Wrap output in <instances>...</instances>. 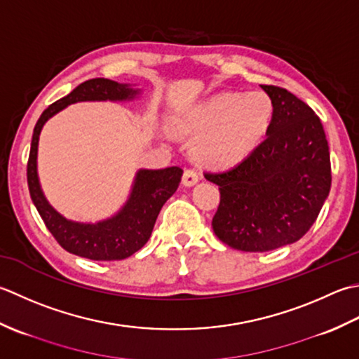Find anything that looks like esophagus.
<instances>
[{
	"instance_id": "obj_1",
	"label": "esophagus",
	"mask_w": 359,
	"mask_h": 359,
	"mask_svg": "<svg viewBox=\"0 0 359 359\" xmlns=\"http://www.w3.org/2000/svg\"><path fill=\"white\" fill-rule=\"evenodd\" d=\"M198 180H200V175L195 169H186L184 175H182V184L187 186V187L196 184Z\"/></svg>"
}]
</instances>
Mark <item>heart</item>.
<instances>
[{"mask_svg":"<svg viewBox=\"0 0 359 359\" xmlns=\"http://www.w3.org/2000/svg\"><path fill=\"white\" fill-rule=\"evenodd\" d=\"M273 104L263 93H223L182 114L180 133L195 136L192 155L200 164L224 169L240 163L268 131Z\"/></svg>","mask_w":359,"mask_h":359,"instance_id":"1","label":"heart"}]
</instances>
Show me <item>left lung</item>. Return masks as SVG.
Wrapping results in <instances>:
<instances>
[{
  "label": "left lung",
  "instance_id": "8db88e82",
  "mask_svg": "<svg viewBox=\"0 0 359 359\" xmlns=\"http://www.w3.org/2000/svg\"><path fill=\"white\" fill-rule=\"evenodd\" d=\"M262 88L273 104L266 137L232 169L204 175L220 187L215 236L246 252L302 238L332 186L330 151L316 113L285 88Z\"/></svg>",
  "mask_w": 359,
  "mask_h": 359
}]
</instances>
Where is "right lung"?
Listing matches in <instances>:
<instances>
[{"label":"right lung","instance_id":"add662e5","mask_svg":"<svg viewBox=\"0 0 359 359\" xmlns=\"http://www.w3.org/2000/svg\"><path fill=\"white\" fill-rule=\"evenodd\" d=\"M139 90L108 79H91L74 88L68 96L54 102L36 121L27 161L29 194L45 222L63 250L90 260H122L147 243L161 208L178 189L182 177L180 167L159 170L141 169L136 173L128 201L114 217L99 223H77L67 220L50 206L41 192L36 175V150L40 131L46 121L65 107L85 100H131Z\"/></svg>","mask_w":359,"mask_h":359}]
</instances>
